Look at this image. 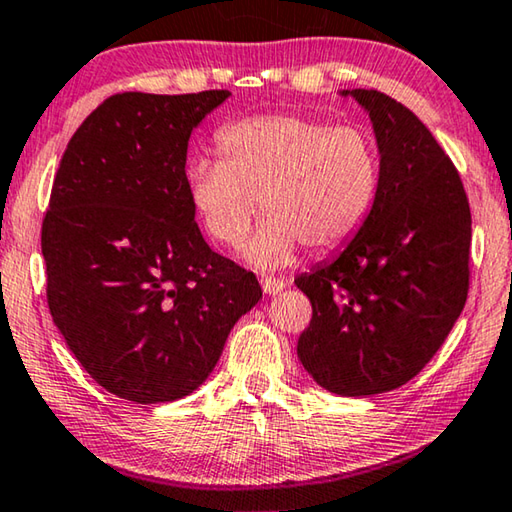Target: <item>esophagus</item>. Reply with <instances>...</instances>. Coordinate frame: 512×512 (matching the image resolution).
<instances>
[{"label":"esophagus","instance_id":"1","mask_svg":"<svg viewBox=\"0 0 512 512\" xmlns=\"http://www.w3.org/2000/svg\"><path fill=\"white\" fill-rule=\"evenodd\" d=\"M285 287H287V282L280 280V278H262V289H264L266 296L280 294V291Z\"/></svg>","mask_w":512,"mask_h":512}]
</instances>
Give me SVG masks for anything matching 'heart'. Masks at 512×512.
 Here are the masks:
<instances>
[{"label": "heart", "instance_id": "obj_1", "mask_svg": "<svg viewBox=\"0 0 512 512\" xmlns=\"http://www.w3.org/2000/svg\"><path fill=\"white\" fill-rule=\"evenodd\" d=\"M221 161L193 159L186 198L209 239L237 248L259 223L243 255L257 269L294 262L300 246L330 253L367 223L378 196L380 159L362 127L303 113H264L216 132Z\"/></svg>", "mask_w": 512, "mask_h": 512}]
</instances>
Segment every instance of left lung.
<instances>
[{"label": "left lung", "mask_w": 512, "mask_h": 512, "mask_svg": "<svg viewBox=\"0 0 512 512\" xmlns=\"http://www.w3.org/2000/svg\"><path fill=\"white\" fill-rule=\"evenodd\" d=\"M342 95L371 118L378 196L342 253L294 280L312 303L296 351L323 389L371 396L415 378L458 321L472 214L456 166L415 113L380 91Z\"/></svg>", "instance_id": "obj_1"}]
</instances>
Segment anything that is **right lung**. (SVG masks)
Here are the masks:
<instances>
[{"instance_id":"right-lung-1","label":"right lung","mask_w":512,"mask_h":512,"mask_svg":"<svg viewBox=\"0 0 512 512\" xmlns=\"http://www.w3.org/2000/svg\"><path fill=\"white\" fill-rule=\"evenodd\" d=\"M230 91L118 93L72 134L43 221L47 305L81 367L134 403L205 383L262 298L214 253L186 198L191 132Z\"/></svg>"}]
</instances>
